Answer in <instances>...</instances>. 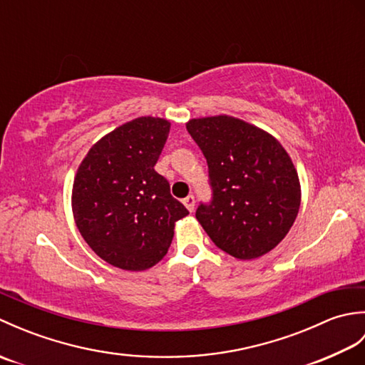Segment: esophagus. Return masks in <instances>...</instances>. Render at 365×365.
<instances>
[{
	"label": "esophagus",
	"mask_w": 365,
	"mask_h": 365,
	"mask_svg": "<svg viewBox=\"0 0 365 365\" xmlns=\"http://www.w3.org/2000/svg\"><path fill=\"white\" fill-rule=\"evenodd\" d=\"M183 204H185V207H187L188 208V210L190 212H192V210H195V204H196V200H195V196H187V197H185L183 199Z\"/></svg>",
	"instance_id": "obj_1"
}]
</instances>
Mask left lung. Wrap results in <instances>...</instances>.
Returning <instances> with one entry per match:
<instances>
[{"mask_svg":"<svg viewBox=\"0 0 365 365\" xmlns=\"http://www.w3.org/2000/svg\"><path fill=\"white\" fill-rule=\"evenodd\" d=\"M187 130L208 165L212 202L196 218L212 242L240 260L269 252L289 234L299 210L301 185L274 136L232 115L190 119Z\"/></svg>","mask_w":365,"mask_h":365,"instance_id":"left-lung-1","label":"left lung"}]
</instances>
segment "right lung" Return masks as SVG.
<instances>
[{
	"mask_svg": "<svg viewBox=\"0 0 365 365\" xmlns=\"http://www.w3.org/2000/svg\"><path fill=\"white\" fill-rule=\"evenodd\" d=\"M170 122L152 115L125 122L91 147L76 170L72 212L100 259L144 271L165 257L188 210L170 196L157 165Z\"/></svg>",
	"mask_w": 365,
	"mask_h": 365,
	"instance_id": "right-lung-1",
	"label": "right lung"
}]
</instances>
